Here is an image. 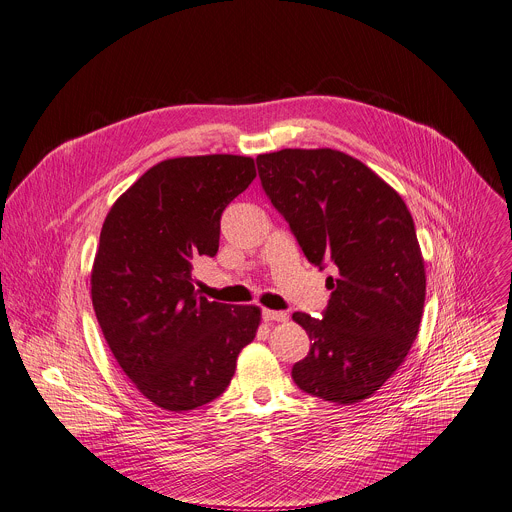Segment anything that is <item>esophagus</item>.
<instances>
[{"label": "esophagus", "instance_id": "esophagus-1", "mask_svg": "<svg viewBox=\"0 0 512 512\" xmlns=\"http://www.w3.org/2000/svg\"><path fill=\"white\" fill-rule=\"evenodd\" d=\"M263 320L265 322H285L287 314L285 312H277V310H263Z\"/></svg>", "mask_w": 512, "mask_h": 512}]
</instances>
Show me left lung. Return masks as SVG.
Returning a JSON list of instances; mask_svg holds the SVG:
<instances>
[{"label": "left lung", "instance_id": "1", "mask_svg": "<svg viewBox=\"0 0 512 512\" xmlns=\"http://www.w3.org/2000/svg\"><path fill=\"white\" fill-rule=\"evenodd\" d=\"M261 186L306 259L332 289L322 318L296 312L310 352L296 385L324 401L371 397L401 367L425 302V269L403 198L362 162L336 150L257 156Z\"/></svg>", "mask_w": 512, "mask_h": 512}]
</instances>
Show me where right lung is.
<instances>
[{"instance_id":"1","label":"right lung","mask_w":512,"mask_h":512,"mask_svg":"<svg viewBox=\"0 0 512 512\" xmlns=\"http://www.w3.org/2000/svg\"><path fill=\"white\" fill-rule=\"evenodd\" d=\"M257 176L245 156L160 162L111 206L91 273L93 308L123 373L166 411L221 397L255 338L257 306L208 302L194 259L214 257L223 210Z\"/></svg>"}]
</instances>
